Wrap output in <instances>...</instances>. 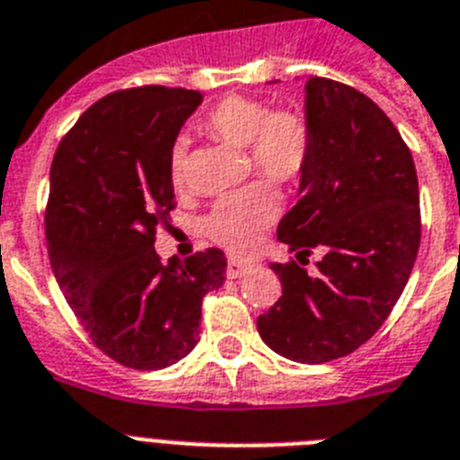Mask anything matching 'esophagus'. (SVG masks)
I'll return each mask as SVG.
<instances>
[{
  "label": "esophagus",
  "mask_w": 460,
  "mask_h": 460,
  "mask_svg": "<svg viewBox=\"0 0 460 460\" xmlns=\"http://www.w3.org/2000/svg\"><path fill=\"white\" fill-rule=\"evenodd\" d=\"M252 270V263H244V261H239V258H227V277H237L246 275V272Z\"/></svg>",
  "instance_id": "34e87169"
}]
</instances>
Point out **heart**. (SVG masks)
Listing matches in <instances>:
<instances>
[{
  "instance_id": "heart-1",
  "label": "heart",
  "mask_w": 460,
  "mask_h": 460,
  "mask_svg": "<svg viewBox=\"0 0 460 460\" xmlns=\"http://www.w3.org/2000/svg\"><path fill=\"white\" fill-rule=\"evenodd\" d=\"M199 127L227 146L244 150L256 176L277 185L296 183L313 153L307 121L294 110H272L263 101L227 96L208 110ZM169 178L173 188L188 183V150L176 140L169 153ZM279 211L277 195L256 183L226 197L207 218L208 237L234 253H252Z\"/></svg>"
}]
</instances>
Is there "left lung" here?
<instances>
[{"mask_svg":"<svg viewBox=\"0 0 460 460\" xmlns=\"http://www.w3.org/2000/svg\"><path fill=\"white\" fill-rule=\"evenodd\" d=\"M305 121L313 153L298 202L277 226L296 261L270 265L282 296L256 326L277 355L322 364L367 343L407 287L420 244L419 178L400 131L362 91L310 77ZM313 248L325 258L307 276Z\"/></svg>","mask_w":460,"mask_h":460,"instance_id":"obj_1","label":"left lung"}]
</instances>
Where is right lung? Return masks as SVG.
I'll use <instances>...</instances> for the list:
<instances>
[{"instance_id": "add662e5", "label": "right lung", "mask_w": 460, "mask_h": 460, "mask_svg": "<svg viewBox=\"0 0 460 460\" xmlns=\"http://www.w3.org/2000/svg\"><path fill=\"white\" fill-rule=\"evenodd\" d=\"M202 93L166 86L115 91L93 102L53 155L44 226L60 291L108 358L155 371L199 341L202 298L226 282L221 249L162 263L169 227V153Z\"/></svg>"}]
</instances>
